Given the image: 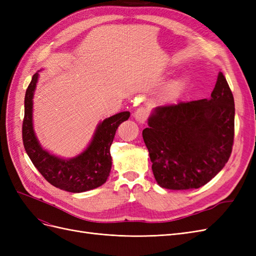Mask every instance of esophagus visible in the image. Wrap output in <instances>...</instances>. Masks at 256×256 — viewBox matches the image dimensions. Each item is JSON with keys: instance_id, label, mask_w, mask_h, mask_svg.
Listing matches in <instances>:
<instances>
[{"instance_id": "1", "label": "esophagus", "mask_w": 256, "mask_h": 256, "mask_svg": "<svg viewBox=\"0 0 256 256\" xmlns=\"http://www.w3.org/2000/svg\"><path fill=\"white\" fill-rule=\"evenodd\" d=\"M147 116H148V111H147L145 108H140L134 112V118L138 122L144 124L147 120Z\"/></svg>"}]
</instances>
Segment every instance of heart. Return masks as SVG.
<instances>
[{
    "label": "heart",
    "instance_id": "1",
    "mask_svg": "<svg viewBox=\"0 0 256 256\" xmlns=\"http://www.w3.org/2000/svg\"><path fill=\"white\" fill-rule=\"evenodd\" d=\"M182 86H184V82L182 81H178V82H176V83H174L172 85L171 90H170V92H171V95H176L178 92H180Z\"/></svg>",
    "mask_w": 256,
    "mask_h": 256
}]
</instances>
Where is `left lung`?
Masks as SVG:
<instances>
[{
  "mask_svg": "<svg viewBox=\"0 0 256 256\" xmlns=\"http://www.w3.org/2000/svg\"><path fill=\"white\" fill-rule=\"evenodd\" d=\"M234 120V97L222 72L209 99L154 108L142 136L160 187L198 189L212 180L230 156Z\"/></svg>",
  "mask_w": 256,
  "mask_h": 256,
  "instance_id": "8db88e82",
  "label": "left lung"
}]
</instances>
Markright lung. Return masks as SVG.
Listing matches in <instances>:
<instances>
[{"instance_id": "right-lung-1", "label": "right lung", "mask_w": 256, "mask_h": 256, "mask_svg": "<svg viewBox=\"0 0 256 256\" xmlns=\"http://www.w3.org/2000/svg\"><path fill=\"white\" fill-rule=\"evenodd\" d=\"M38 78L40 72L33 76L24 98L22 138L28 156L44 180L60 190L80 193L100 187L111 172L110 147L116 129L129 118L130 112H120L100 122L90 144L78 156L58 157L44 148L34 131L33 98Z\"/></svg>"}]
</instances>
